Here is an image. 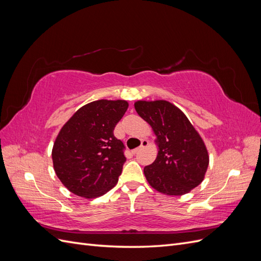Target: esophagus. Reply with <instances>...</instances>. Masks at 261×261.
<instances>
[{
	"label": "esophagus",
	"instance_id": "esophagus-1",
	"mask_svg": "<svg viewBox=\"0 0 261 261\" xmlns=\"http://www.w3.org/2000/svg\"><path fill=\"white\" fill-rule=\"evenodd\" d=\"M148 145H149V141H148L147 139H143V140H141V145H140L138 148H136V149H134V150H133V153H136L140 148H145V147H147Z\"/></svg>",
	"mask_w": 261,
	"mask_h": 261
}]
</instances>
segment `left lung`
Segmentation results:
<instances>
[{"label": "left lung", "mask_w": 261, "mask_h": 261, "mask_svg": "<svg viewBox=\"0 0 261 261\" xmlns=\"http://www.w3.org/2000/svg\"><path fill=\"white\" fill-rule=\"evenodd\" d=\"M135 110L151 126L159 147L156 159L144 169L148 183L170 196L187 194L206 174L209 155L186 115L165 100L137 101Z\"/></svg>", "instance_id": "8db88e82"}]
</instances>
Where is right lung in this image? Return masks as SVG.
I'll return each instance as SVG.
<instances>
[{"mask_svg": "<svg viewBox=\"0 0 261 261\" xmlns=\"http://www.w3.org/2000/svg\"><path fill=\"white\" fill-rule=\"evenodd\" d=\"M127 108L125 100H97L82 107L63 126L52 160L69 192L96 198L115 186L126 158L125 146L113 130Z\"/></svg>", "mask_w": 261, "mask_h": 261, "instance_id": "right-lung-1", "label": "right lung"}]
</instances>
